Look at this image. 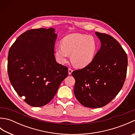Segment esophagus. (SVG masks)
Wrapping results in <instances>:
<instances>
[{
  "mask_svg": "<svg viewBox=\"0 0 135 135\" xmlns=\"http://www.w3.org/2000/svg\"><path fill=\"white\" fill-rule=\"evenodd\" d=\"M73 69H71L70 68H68V74H69V75H71V73H73Z\"/></svg>",
  "mask_w": 135,
  "mask_h": 135,
  "instance_id": "esophagus-1",
  "label": "esophagus"
}]
</instances>
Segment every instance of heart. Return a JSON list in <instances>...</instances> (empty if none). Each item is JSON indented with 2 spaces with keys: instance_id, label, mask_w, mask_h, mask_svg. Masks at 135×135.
Here are the masks:
<instances>
[{
  "instance_id": "b5f03b06",
  "label": "heart",
  "mask_w": 135,
  "mask_h": 135,
  "mask_svg": "<svg viewBox=\"0 0 135 135\" xmlns=\"http://www.w3.org/2000/svg\"><path fill=\"white\" fill-rule=\"evenodd\" d=\"M98 49L97 40L91 36L79 33L65 36L61 45L56 47V56L59 61L64 64L67 61L69 54L73 64L82 68L93 61Z\"/></svg>"
}]
</instances>
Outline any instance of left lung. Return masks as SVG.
Here are the masks:
<instances>
[{
	"label": "left lung",
	"mask_w": 135,
	"mask_h": 135,
	"mask_svg": "<svg viewBox=\"0 0 135 135\" xmlns=\"http://www.w3.org/2000/svg\"><path fill=\"white\" fill-rule=\"evenodd\" d=\"M101 47L90 64L74 71V92L82 105L100 108L108 104L121 90L127 72L128 57L113 37L96 32Z\"/></svg>",
	"instance_id": "obj_1"
}]
</instances>
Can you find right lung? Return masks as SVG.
<instances>
[{"mask_svg": "<svg viewBox=\"0 0 135 135\" xmlns=\"http://www.w3.org/2000/svg\"><path fill=\"white\" fill-rule=\"evenodd\" d=\"M54 32L52 28L28 30L18 36L8 51L7 72L11 84L33 107L49 103L68 75V68L56 61L57 34Z\"/></svg>", "mask_w": 135, "mask_h": 135, "instance_id": "1", "label": "right lung"}]
</instances>
